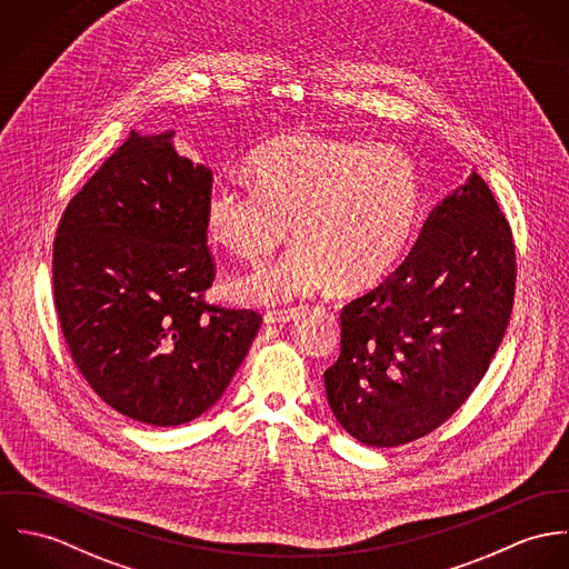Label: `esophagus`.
I'll return each instance as SVG.
<instances>
[{
  "label": "esophagus",
  "mask_w": 569,
  "mask_h": 569,
  "mask_svg": "<svg viewBox=\"0 0 569 569\" xmlns=\"http://www.w3.org/2000/svg\"><path fill=\"white\" fill-rule=\"evenodd\" d=\"M301 316V310H270L263 315V322L277 325V322H295Z\"/></svg>",
  "instance_id": "34e87169"
}]
</instances>
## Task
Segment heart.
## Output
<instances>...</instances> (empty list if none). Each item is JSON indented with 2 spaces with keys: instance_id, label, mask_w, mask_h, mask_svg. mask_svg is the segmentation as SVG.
<instances>
[{
  "instance_id": "heart-1",
  "label": "heart",
  "mask_w": 569,
  "mask_h": 569,
  "mask_svg": "<svg viewBox=\"0 0 569 569\" xmlns=\"http://www.w3.org/2000/svg\"><path fill=\"white\" fill-rule=\"evenodd\" d=\"M253 186L218 183L204 200L209 238L259 266L288 224L297 244L277 263L233 283L249 303H283L336 288L351 297L399 266L417 229L421 179L388 146L340 137H279L249 161Z\"/></svg>"
}]
</instances>
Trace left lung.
<instances>
[{
  "mask_svg": "<svg viewBox=\"0 0 569 569\" xmlns=\"http://www.w3.org/2000/svg\"><path fill=\"white\" fill-rule=\"evenodd\" d=\"M515 279L510 224L473 172L430 213L406 261L342 308L340 358L325 371L338 423L371 447L435 432L489 371Z\"/></svg>",
  "mask_w": 569,
  "mask_h": 569,
  "instance_id": "8db88e82",
  "label": "left lung"
}]
</instances>
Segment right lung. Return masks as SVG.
<instances>
[{
    "instance_id": "obj_1",
    "label": "right lung",
    "mask_w": 569,
    "mask_h": 569,
    "mask_svg": "<svg viewBox=\"0 0 569 569\" xmlns=\"http://www.w3.org/2000/svg\"><path fill=\"white\" fill-rule=\"evenodd\" d=\"M172 130L127 141L64 207L52 279L73 365L120 415L181 426L209 410L247 358L261 315L209 306L211 170Z\"/></svg>"
}]
</instances>
